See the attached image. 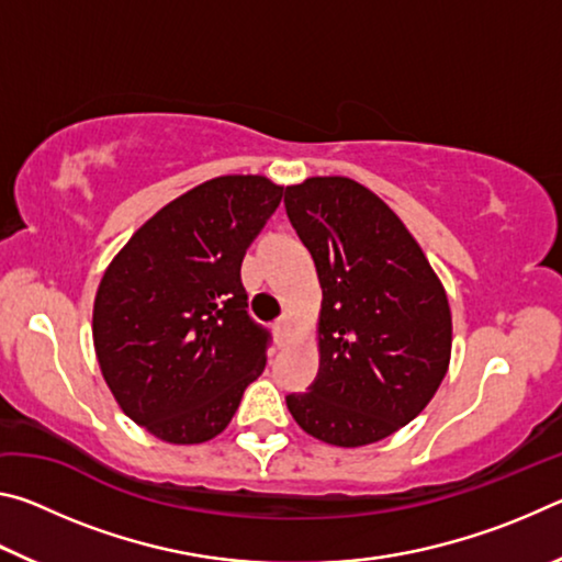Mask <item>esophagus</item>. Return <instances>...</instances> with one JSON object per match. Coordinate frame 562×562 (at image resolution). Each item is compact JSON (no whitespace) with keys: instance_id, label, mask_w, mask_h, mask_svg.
<instances>
[{"instance_id":"1","label":"esophagus","mask_w":562,"mask_h":562,"mask_svg":"<svg viewBox=\"0 0 562 562\" xmlns=\"http://www.w3.org/2000/svg\"><path fill=\"white\" fill-rule=\"evenodd\" d=\"M292 322H294V317L288 312V315H282L278 319V325H274V329H278L280 345H290V339H292Z\"/></svg>"}]
</instances>
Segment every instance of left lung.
Wrapping results in <instances>:
<instances>
[{
	"label": "left lung",
	"mask_w": 562,
	"mask_h": 562,
	"mask_svg": "<svg viewBox=\"0 0 562 562\" xmlns=\"http://www.w3.org/2000/svg\"><path fill=\"white\" fill-rule=\"evenodd\" d=\"M322 284L319 372L288 408L315 439L355 449L424 412L451 359L441 280L382 198L341 176L284 190Z\"/></svg>",
	"instance_id": "left-lung-1"
}]
</instances>
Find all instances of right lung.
Returning <instances> with one entry per match:
<instances>
[{
    "label": "right lung",
    "instance_id": "add662e5",
    "mask_svg": "<svg viewBox=\"0 0 562 562\" xmlns=\"http://www.w3.org/2000/svg\"><path fill=\"white\" fill-rule=\"evenodd\" d=\"M265 176L188 190L133 233L93 302V347L123 414L168 443L215 439L262 374L270 331L247 315L245 250L282 201Z\"/></svg>",
    "mask_w": 562,
    "mask_h": 562
}]
</instances>
